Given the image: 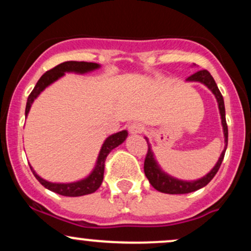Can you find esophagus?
I'll return each mask as SVG.
<instances>
[{"instance_id": "esophagus-1", "label": "esophagus", "mask_w": 251, "mask_h": 251, "mask_svg": "<svg viewBox=\"0 0 251 251\" xmlns=\"http://www.w3.org/2000/svg\"><path fill=\"white\" fill-rule=\"evenodd\" d=\"M128 131L131 134H138V133H142L144 131V125L139 123H132L131 125L128 126Z\"/></svg>"}]
</instances>
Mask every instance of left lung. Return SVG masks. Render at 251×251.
Wrapping results in <instances>:
<instances>
[{
    "label": "left lung",
    "instance_id": "1",
    "mask_svg": "<svg viewBox=\"0 0 251 251\" xmlns=\"http://www.w3.org/2000/svg\"><path fill=\"white\" fill-rule=\"evenodd\" d=\"M186 81H198L204 83V85L208 87L212 93L215 94L216 99H217L218 102V108H220V114L222 119V126H223V132H224V143H226V148H224L223 152H222L220 159L216 163L214 169L209 172L208 175L204 176L203 178L197 180L192 181H186V180H180L177 179V178L171 177L168 174L162 171V169L159 168L158 163L155 162L154 154L152 152L151 146H150L149 140L146 139L149 145L148 153H146L145 162H144V172H145V176L148 177L152 186L158 191L164 192V194H170V195H181V194H189V192H194L196 190H200L201 188L209 184L211 181L212 178L215 177L217 171L220 170V166L222 162H223L224 154H226V150L227 146V125L226 120V107H224V100L223 97H222L220 89H218L217 85H216L214 77L211 76V74L209 73L206 70H201L196 72V73L190 75Z\"/></svg>",
    "mask_w": 251,
    "mask_h": 251
}]
</instances>
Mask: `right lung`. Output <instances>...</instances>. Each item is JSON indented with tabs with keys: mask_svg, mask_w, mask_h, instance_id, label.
<instances>
[{
	"mask_svg": "<svg viewBox=\"0 0 251 251\" xmlns=\"http://www.w3.org/2000/svg\"><path fill=\"white\" fill-rule=\"evenodd\" d=\"M100 65L94 62H85V61H66L57 65L56 67L51 68L48 72H46L43 75L40 77L39 81L35 85L31 93L29 94L27 100V106H25V117L29 113V109L31 103L34 100L39 97V94L45 89L46 87L56 81L57 79L65 75L66 72H74V73L83 74L87 73V72L94 71L97 68H99ZM127 138V131H120L118 133H114L109 135L107 139L105 140L100 150L99 155H98V160L96 164V168L93 169V171L91 172V175L88 177L83 178L81 180L73 181V183H50L42 179L40 176H37L34 171L33 168L30 166L31 171H33L34 176L36 177V179L45 186L46 189L50 190V191L55 192L61 196H68V197H77V196H83V195H89L96 192L98 189L101 185L102 179H103V170H105V160L107 158L109 152L113 149H116L117 146H119L120 144L125 142V139Z\"/></svg>",
	"mask_w": 251,
	"mask_h": 251,
	"instance_id": "1",
	"label": "right lung"
}]
</instances>
